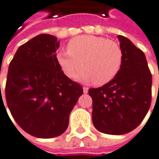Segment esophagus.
I'll return each instance as SVG.
<instances>
[{"mask_svg": "<svg viewBox=\"0 0 159 159\" xmlns=\"http://www.w3.org/2000/svg\"><path fill=\"white\" fill-rule=\"evenodd\" d=\"M83 90H84V93H88V91H89V88L88 87H83Z\"/></svg>", "mask_w": 159, "mask_h": 159, "instance_id": "1", "label": "esophagus"}]
</instances>
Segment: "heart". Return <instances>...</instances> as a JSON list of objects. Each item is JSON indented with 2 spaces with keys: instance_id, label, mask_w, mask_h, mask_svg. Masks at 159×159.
<instances>
[{
  "instance_id": "heart-1",
  "label": "heart",
  "mask_w": 159,
  "mask_h": 159,
  "mask_svg": "<svg viewBox=\"0 0 159 159\" xmlns=\"http://www.w3.org/2000/svg\"><path fill=\"white\" fill-rule=\"evenodd\" d=\"M67 51L57 54V60L65 75L73 77L81 66L77 77L84 82L103 85L120 71L124 54L120 45L113 40L95 35H81L71 39Z\"/></svg>"
}]
</instances>
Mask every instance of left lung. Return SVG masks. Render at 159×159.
<instances>
[{
	"mask_svg": "<svg viewBox=\"0 0 159 159\" xmlns=\"http://www.w3.org/2000/svg\"><path fill=\"white\" fill-rule=\"evenodd\" d=\"M124 54L116 76L99 88L89 89L93 99V123L103 134H125L137 127L151 103L152 75L142 50L118 35Z\"/></svg>",
	"mask_w": 159,
	"mask_h": 159,
	"instance_id": "8db88e82",
	"label": "left lung"
}]
</instances>
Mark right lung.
I'll use <instances>...</instances> for the list:
<instances>
[{
	"label": "right lung",
	"mask_w": 159,
	"mask_h": 159,
	"mask_svg": "<svg viewBox=\"0 0 159 159\" xmlns=\"http://www.w3.org/2000/svg\"><path fill=\"white\" fill-rule=\"evenodd\" d=\"M59 46L55 36L39 34L17 49L9 66L8 107L17 125L38 138L57 137L66 131L84 92L61 70L55 53Z\"/></svg>",
	"instance_id": "1"
}]
</instances>
